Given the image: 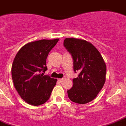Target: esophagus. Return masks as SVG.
Returning <instances> with one entry per match:
<instances>
[{
    "instance_id": "1",
    "label": "esophagus",
    "mask_w": 126,
    "mask_h": 126,
    "mask_svg": "<svg viewBox=\"0 0 126 126\" xmlns=\"http://www.w3.org/2000/svg\"><path fill=\"white\" fill-rule=\"evenodd\" d=\"M63 80H64V79H58V81H59V82H63Z\"/></svg>"
}]
</instances>
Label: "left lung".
<instances>
[{"mask_svg": "<svg viewBox=\"0 0 126 126\" xmlns=\"http://www.w3.org/2000/svg\"><path fill=\"white\" fill-rule=\"evenodd\" d=\"M64 46L71 53L74 71L79 72L78 77L73 79L72 88L67 91L68 96L75 103H88L96 97L105 83V62L97 49L86 40L65 38Z\"/></svg>", "mask_w": 126, "mask_h": 126, "instance_id": "obj_1", "label": "left lung"}]
</instances>
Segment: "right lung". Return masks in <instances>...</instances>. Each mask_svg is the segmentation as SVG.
Masks as SVG:
<instances>
[{
    "instance_id": "right-lung-1",
    "label": "right lung",
    "mask_w": 126,
    "mask_h": 126,
    "mask_svg": "<svg viewBox=\"0 0 126 126\" xmlns=\"http://www.w3.org/2000/svg\"><path fill=\"white\" fill-rule=\"evenodd\" d=\"M59 39L29 42L16 53L12 65L15 89L29 104L40 106L49 100L56 79L44 75L47 70L46 59Z\"/></svg>"
}]
</instances>
